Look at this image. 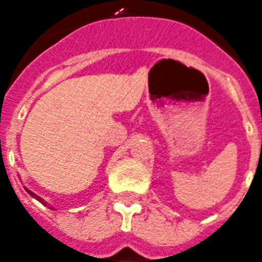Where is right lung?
<instances>
[{
    "label": "right lung",
    "mask_w": 262,
    "mask_h": 262,
    "mask_svg": "<svg viewBox=\"0 0 262 262\" xmlns=\"http://www.w3.org/2000/svg\"><path fill=\"white\" fill-rule=\"evenodd\" d=\"M25 189H26V192H27V193L30 194V196H33V198H34L35 200H38V202H40L41 204H44V206H48V203H47V202H45L44 199H42V198H40V196H37V194H35L34 192H31L30 189H27L26 186H25ZM48 207L51 208V210H54V207H52V206H48Z\"/></svg>",
    "instance_id": "add662e5"
}]
</instances>
